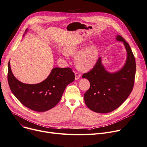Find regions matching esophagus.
<instances>
[{
    "label": "esophagus",
    "mask_w": 147,
    "mask_h": 147,
    "mask_svg": "<svg viewBox=\"0 0 147 147\" xmlns=\"http://www.w3.org/2000/svg\"><path fill=\"white\" fill-rule=\"evenodd\" d=\"M80 76H81L80 74H79V73H75V80H79L80 78Z\"/></svg>",
    "instance_id": "1"
}]
</instances>
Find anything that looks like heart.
I'll return each instance as SVG.
<instances>
[{"label": "heart", "mask_w": 147, "mask_h": 147, "mask_svg": "<svg viewBox=\"0 0 147 147\" xmlns=\"http://www.w3.org/2000/svg\"><path fill=\"white\" fill-rule=\"evenodd\" d=\"M82 46L79 44L68 45L64 49V54L69 55H74L79 51ZM98 55V48L96 45L88 46L76 55L74 59L77 67L82 70L90 69L96 64Z\"/></svg>", "instance_id": "heart-1"}]
</instances>
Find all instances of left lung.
Returning a JSON list of instances; mask_svg holds the SVG:
<instances>
[{"label": "left lung", "instance_id": "left-lung-1", "mask_svg": "<svg viewBox=\"0 0 147 147\" xmlns=\"http://www.w3.org/2000/svg\"><path fill=\"white\" fill-rule=\"evenodd\" d=\"M116 40L124 44L127 52L125 64L119 70L110 73L105 69L99 57L93 69L83 74L90 82V88L84 100L90 110L98 113H110L119 107L132 92L136 73V63L129 45L121 36Z\"/></svg>", "mask_w": 147, "mask_h": 147}]
</instances>
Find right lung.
Segmentation results:
<instances>
[{"mask_svg": "<svg viewBox=\"0 0 147 147\" xmlns=\"http://www.w3.org/2000/svg\"><path fill=\"white\" fill-rule=\"evenodd\" d=\"M26 29L25 33H27ZM25 34H24V36ZM75 76L69 68H53L48 77L37 84H26L13 76L8 63L7 81L14 96L28 109L37 112L48 111L61 100L66 86L74 80Z\"/></svg>", "mask_w": 147, "mask_h": 147, "instance_id": "add662e5", "label": "right lung"}]
</instances>
